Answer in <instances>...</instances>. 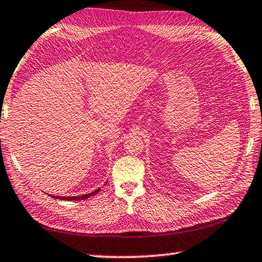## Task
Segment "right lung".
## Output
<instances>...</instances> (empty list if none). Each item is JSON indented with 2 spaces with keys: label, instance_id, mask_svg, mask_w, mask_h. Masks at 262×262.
Wrapping results in <instances>:
<instances>
[{
  "label": "right lung",
  "instance_id": "right-lung-1",
  "mask_svg": "<svg viewBox=\"0 0 262 262\" xmlns=\"http://www.w3.org/2000/svg\"><path fill=\"white\" fill-rule=\"evenodd\" d=\"M107 183V182H106ZM105 183V184H106ZM99 190H100V188L99 189H97V190H95V191H93L92 193H87V194H82V195H74V196H61V195H51L52 198H54V199H61V200H76V201H78V200H84V199H87V198H89V196H93V195H95V194H97L98 192H99Z\"/></svg>",
  "mask_w": 262,
  "mask_h": 262
}]
</instances>
